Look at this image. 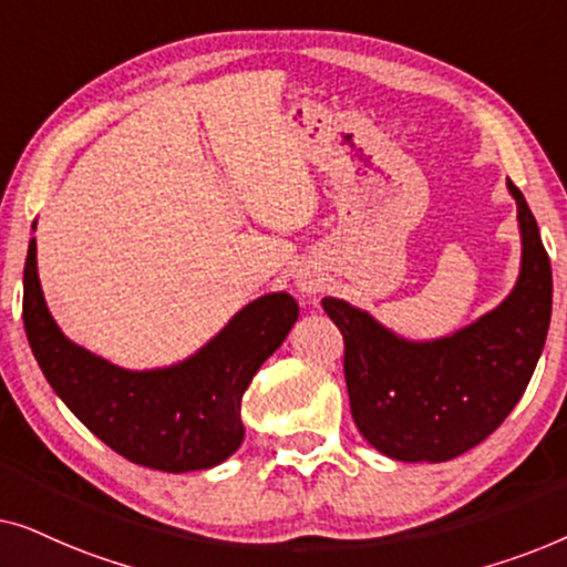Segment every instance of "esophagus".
Listing matches in <instances>:
<instances>
[{
    "mask_svg": "<svg viewBox=\"0 0 567 567\" xmlns=\"http://www.w3.org/2000/svg\"><path fill=\"white\" fill-rule=\"evenodd\" d=\"M299 289L305 293H315V291H320V284L309 276H299Z\"/></svg>",
    "mask_w": 567,
    "mask_h": 567,
    "instance_id": "obj_1",
    "label": "esophagus"
}]
</instances>
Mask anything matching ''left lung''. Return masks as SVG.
Segmentation results:
<instances>
[{"instance_id": "obj_1", "label": "left lung", "mask_w": 567, "mask_h": 567, "mask_svg": "<svg viewBox=\"0 0 567 567\" xmlns=\"http://www.w3.org/2000/svg\"><path fill=\"white\" fill-rule=\"evenodd\" d=\"M522 274L493 312L449 338L405 340L343 299H322L346 343L343 371L361 436L400 462H446L506 421L529 384L553 315V268L524 193L508 181Z\"/></svg>"}]
</instances>
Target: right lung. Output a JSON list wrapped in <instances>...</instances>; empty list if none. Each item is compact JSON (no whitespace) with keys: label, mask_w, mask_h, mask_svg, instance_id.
<instances>
[{"label":"right lung","mask_w":567,"mask_h":567,"mask_svg":"<svg viewBox=\"0 0 567 567\" xmlns=\"http://www.w3.org/2000/svg\"><path fill=\"white\" fill-rule=\"evenodd\" d=\"M297 317L293 297L266 293L239 309L190 359L167 369L128 371L59 330L38 281L35 237L28 245L22 322L38 367L103 444L150 470H208L237 452L245 439L243 394Z\"/></svg>","instance_id":"right-lung-1"}]
</instances>
